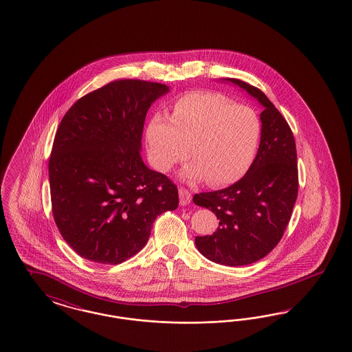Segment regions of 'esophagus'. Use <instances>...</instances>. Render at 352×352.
I'll return each instance as SVG.
<instances>
[{
  "label": "esophagus",
  "instance_id": "obj_1",
  "mask_svg": "<svg viewBox=\"0 0 352 352\" xmlns=\"http://www.w3.org/2000/svg\"><path fill=\"white\" fill-rule=\"evenodd\" d=\"M178 192H179V203H181V206H187L191 201V192L187 188H183V187L178 190Z\"/></svg>",
  "mask_w": 352,
  "mask_h": 352
}]
</instances>
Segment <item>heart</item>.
Instances as JSON below:
<instances>
[{
	"label": "heart",
	"instance_id": "heart-1",
	"mask_svg": "<svg viewBox=\"0 0 352 352\" xmlns=\"http://www.w3.org/2000/svg\"><path fill=\"white\" fill-rule=\"evenodd\" d=\"M170 120L157 116L146 129L155 169L166 173L191 152L195 161L183 171L184 178L220 187L237 182L252 168L262 136L253 109L219 93L192 91L177 99Z\"/></svg>",
	"mask_w": 352,
	"mask_h": 352
}]
</instances>
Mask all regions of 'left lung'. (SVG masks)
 <instances>
[{"label": "left lung", "mask_w": 352, "mask_h": 352, "mask_svg": "<svg viewBox=\"0 0 352 352\" xmlns=\"http://www.w3.org/2000/svg\"><path fill=\"white\" fill-rule=\"evenodd\" d=\"M245 89L262 106V136L250 170L232 186L194 195V203L211 210L219 228L211 236H197V250L226 266H245L266 256L288 226L297 192L298 171L294 133L284 116L262 90L237 78H226Z\"/></svg>", "instance_id": "1"}]
</instances>
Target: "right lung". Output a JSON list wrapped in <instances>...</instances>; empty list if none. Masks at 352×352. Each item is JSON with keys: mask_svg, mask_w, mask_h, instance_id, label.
Here are the masks:
<instances>
[{"mask_svg": "<svg viewBox=\"0 0 352 352\" xmlns=\"http://www.w3.org/2000/svg\"><path fill=\"white\" fill-rule=\"evenodd\" d=\"M166 85L116 80L78 99L57 128L48 162L52 214L72 249L119 265L148 242L157 216L178 207V188L145 166V116Z\"/></svg>", "mask_w": 352, "mask_h": 352, "instance_id": "right-lung-1", "label": "right lung"}]
</instances>
